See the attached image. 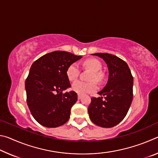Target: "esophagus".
<instances>
[{"label":"esophagus","instance_id":"34e87169","mask_svg":"<svg viewBox=\"0 0 158 158\" xmlns=\"http://www.w3.org/2000/svg\"><path fill=\"white\" fill-rule=\"evenodd\" d=\"M81 97H82V96H81V95H79V94H78V99H79V100H80V99H81Z\"/></svg>","mask_w":158,"mask_h":158}]
</instances>
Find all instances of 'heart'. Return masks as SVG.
Returning <instances> with one entry per match:
<instances>
[{"mask_svg": "<svg viewBox=\"0 0 158 158\" xmlns=\"http://www.w3.org/2000/svg\"><path fill=\"white\" fill-rule=\"evenodd\" d=\"M84 66L85 68L93 71L90 74L89 79L92 81L85 82L78 80L74 81L72 85V89L79 95H84L95 91L97 90V84L93 81L100 82L103 79V74L101 72L102 65L101 62L96 58H89L84 60ZM80 74V68L79 65L74 63L69 65L66 71V75L70 81L76 79Z\"/></svg>", "mask_w": 158, "mask_h": 158, "instance_id": "obj_1", "label": "heart"}]
</instances>
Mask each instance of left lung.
I'll return each mask as SVG.
<instances>
[{
	"mask_svg": "<svg viewBox=\"0 0 158 158\" xmlns=\"http://www.w3.org/2000/svg\"><path fill=\"white\" fill-rule=\"evenodd\" d=\"M93 55L105 61L109 78L105 88L98 93L101 97L91 98L88 111L94 124L112 127L123 121L129 110L133 98V77L127 64L121 58L106 53Z\"/></svg>",
	"mask_w": 158,
	"mask_h": 158,
	"instance_id": "8db88e82",
	"label": "left lung"
}]
</instances>
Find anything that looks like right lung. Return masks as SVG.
<instances>
[{
  "instance_id": "1",
  "label": "right lung",
  "mask_w": 158,
  "mask_h": 158,
  "mask_svg": "<svg viewBox=\"0 0 158 158\" xmlns=\"http://www.w3.org/2000/svg\"><path fill=\"white\" fill-rule=\"evenodd\" d=\"M81 58L69 52L55 51L32 64L25 82L26 102L32 116L40 125L56 127L69 120L77 94L74 91L63 93L71 86L66 71Z\"/></svg>"
}]
</instances>
